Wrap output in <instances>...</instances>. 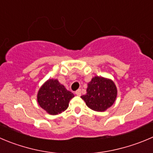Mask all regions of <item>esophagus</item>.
<instances>
[{
    "label": "esophagus",
    "instance_id": "1",
    "mask_svg": "<svg viewBox=\"0 0 153 153\" xmlns=\"http://www.w3.org/2000/svg\"><path fill=\"white\" fill-rule=\"evenodd\" d=\"M75 94H76V95H78V96H80L81 95V89L76 90V92H75Z\"/></svg>",
    "mask_w": 153,
    "mask_h": 153
}]
</instances>
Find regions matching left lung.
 Returning a JSON list of instances; mask_svg holds the SVG:
<instances>
[{
	"instance_id": "8db88e82",
	"label": "left lung",
	"mask_w": 153,
	"mask_h": 153,
	"mask_svg": "<svg viewBox=\"0 0 153 153\" xmlns=\"http://www.w3.org/2000/svg\"><path fill=\"white\" fill-rule=\"evenodd\" d=\"M86 94L81 96L90 109L102 112L111 107L117 95V89L112 80L94 76L88 84Z\"/></svg>"
}]
</instances>
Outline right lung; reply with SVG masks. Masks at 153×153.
<instances>
[{
	"label": "right lung",
	"instance_id": "right-lung-1",
	"mask_svg": "<svg viewBox=\"0 0 153 153\" xmlns=\"http://www.w3.org/2000/svg\"><path fill=\"white\" fill-rule=\"evenodd\" d=\"M74 97V94L68 91L57 79H49L39 90L37 101L48 113L57 115L68 108Z\"/></svg>",
	"mask_w": 153,
	"mask_h": 153
}]
</instances>
